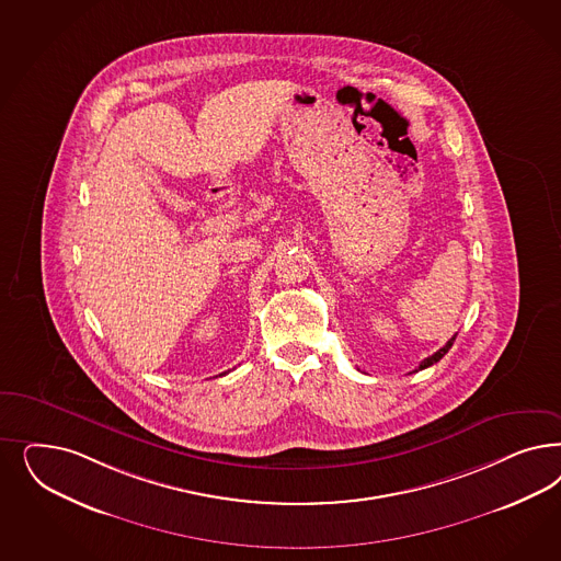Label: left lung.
<instances>
[{"instance_id":"8db88e82","label":"left lung","mask_w":561,"mask_h":561,"mask_svg":"<svg viewBox=\"0 0 561 561\" xmlns=\"http://www.w3.org/2000/svg\"><path fill=\"white\" fill-rule=\"evenodd\" d=\"M454 341H456V334H454L453 339L448 341V343L444 344L437 353H434L432 357H427V359H423V362L419 363V367H416L415 371H421V369H425V367H430V365H434V363L439 362L450 348H453Z\"/></svg>"}]
</instances>
